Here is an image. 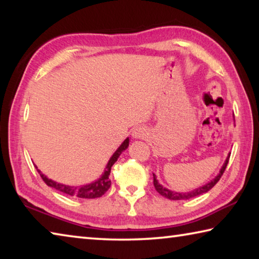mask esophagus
Instances as JSON below:
<instances>
[{
  "instance_id": "esophagus-1",
  "label": "esophagus",
  "mask_w": 259,
  "mask_h": 259,
  "mask_svg": "<svg viewBox=\"0 0 259 259\" xmlns=\"http://www.w3.org/2000/svg\"><path fill=\"white\" fill-rule=\"evenodd\" d=\"M131 136H133L135 139H145L148 136V131L146 128H144V126H137V128L134 129Z\"/></svg>"
}]
</instances>
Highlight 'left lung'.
<instances>
[{"mask_svg": "<svg viewBox=\"0 0 259 259\" xmlns=\"http://www.w3.org/2000/svg\"><path fill=\"white\" fill-rule=\"evenodd\" d=\"M230 155L226 157V161L225 163L223 164L221 171H219V174L217 175L216 177H214L212 181H210L209 183L205 184V185L201 186L199 188H195L194 191H191V192H185V193H179V192H175V191H170L168 190V188H165L161 185V184L157 182L156 179V176L154 174H153V184H154V187L155 190L159 192V194H161L162 196H164V198L169 199V200H188V199H192V198H195V196L198 195H201L203 194V193H207L208 191L211 190V188L216 185V184L218 183L219 179H221V177L223 176V174H224L225 169H226V165L227 163H229V160H230Z\"/></svg>", "mask_w": 259, "mask_h": 259, "instance_id": "obj_1", "label": "left lung"}]
</instances>
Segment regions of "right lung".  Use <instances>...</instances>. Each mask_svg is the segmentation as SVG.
Here are the masks:
<instances>
[{"label":"right lung","instance_id":"obj_1","mask_svg":"<svg viewBox=\"0 0 259 259\" xmlns=\"http://www.w3.org/2000/svg\"><path fill=\"white\" fill-rule=\"evenodd\" d=\"M129 146V138H126L123 143L121 144L120 147L117 148L115 153L112 155L111 159H109L108 163L106 165V169H105L104 174L102 175L98 181H96L91 184H88V185H83V186H78V187H74V186H68V185H64V184H59L56 183L51 179L45 176L40 170L37 169L38 174L42 177L43 182H45L48 186L56 188L57 191L63 192L65 194L71 195V196H76V198H82V199H96V198H100V196L104 195L105 193L108 191V188L111 187V179H109V174H111V168L112 165L115 163L119 159V156L121 155V153L124 150H126V147Z\"/></svg>","mask_w":259,"mask_h":259}]
</instances>
